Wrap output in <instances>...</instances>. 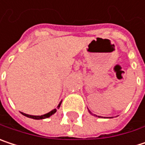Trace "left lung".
<instances>
[{"label": "left lung", "instance_id": "obj_1", "mask_svg": "<svg viewBox=\"0 0 145 145\" xmlns=\"http://www.w3.org/2000/svg\"><path fill=\"white\" fill-rule=\"evenodd\" d=\"M95 116H96V115H95Z\"/></svg>", "mask_w": 145, "mask_h": 145}]
</instances>
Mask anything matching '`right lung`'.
Returning <instances> with one entry per match:
<instances>
[{
    "mask_svg": "<svg viewBox=\"0 0 145 145\" xmlns=\"http://www.w3.org/2000/svg\"><path fill=\"white\" fill-rule=\"evenodd\" d=\"M61 102L62 101H60V103L59 104V105H58V108H59V106H60V105H61ZM56 112V110L55 109V110H53L52 111L49 112V113H47L46 114H44V115H40V116H35V115H30V114H25V113H22V112H20L23 115H25V116H26V117H29V118H31V119H34V120H42V119H46V118H48V117H50V115H52L53 114H55Z\"/></svg>",
    "mask_w": 145,
    "mask_h": 145,
    "instance_id": "right-lung-1",
    "label": "right lung"
}]
</instances>
